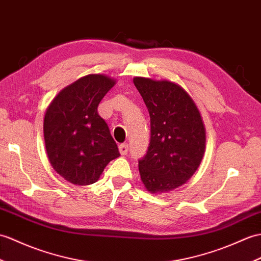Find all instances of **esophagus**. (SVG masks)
Returning <instances> with one entry per match:
<instances>
[{
    "label": "esophagus",
    "mask_w": 261,
    "mask_h": 261,
    "mask_svg": "<svg viewBox=\"0 0 261 261\" xmlns=\"http://www.w3.org/2000/svg\"><path fill=\"white\" fill-rule=\"evenodd\" d=\"M119 150H120V153L122 154V155H124V154H126V153L129 152V145L126 144V143L120 144L119 145Z\"/></svg>",
    "instance_id": "esophagus-1"
}]
</instances>
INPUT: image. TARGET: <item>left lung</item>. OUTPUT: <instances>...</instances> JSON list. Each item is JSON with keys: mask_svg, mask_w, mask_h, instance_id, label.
<instances>
[{"mask_svg": "<svg viewBox=\"0 0 261 261\" xmlns=\"http://www.w3.org/2000/svg\"><path fill=\"white\" fill-rule=\"evenodd\" d=\"M150 114V142L139 160L149 192L163 193L186 184L196 172L205 148L201 116L190 95L170 81L133 79Z\"/></svg>", "mask_w": 261, "mask_h": 261, "instance_id": "1", "label": "left lung"}]
</instances>
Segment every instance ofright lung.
<instances>
[{"instance_id":"1","label":"right lung","mask_w":261,"mask_h":261,"mask_svg":"<svg viewBox=\"0 0 261 261\" xmlns=\"http://www.w3.org/2000/svg\"><path fill=\"white\" fill-rule=\"evenodd\" d=\"M116 81L90 74L63 89L44 117V141L48 160L60 175L73 185L98 181L111 160L120 155L118 145L98 106Z\"/></svg>"}]
</instances>
